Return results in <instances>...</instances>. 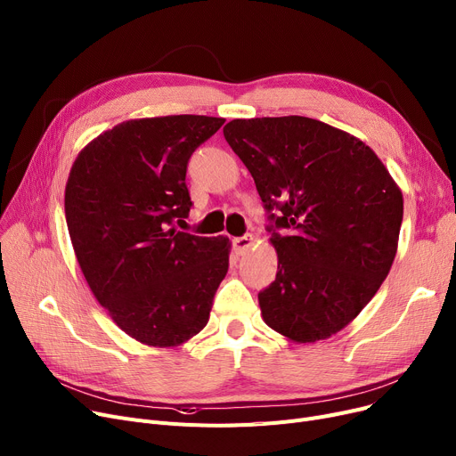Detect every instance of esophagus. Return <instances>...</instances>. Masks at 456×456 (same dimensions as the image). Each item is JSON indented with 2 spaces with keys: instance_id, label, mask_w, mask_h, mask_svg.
Masks as SVG:
<instances>
[{
  "instance_id": "1",
  "label": "esophagus",
  "mask_w": 456,
  "mask_h": 456,
  "mask_svg": "<svg viewBox=\"0 0 456 456\" xmlns=\"http://www.w3.org/2000/svg\"><path fill=\"white\" fill-rule=\"evenodd\" d=\"M253 242H255V238H253V234H244V236H240V238H234V249L240 253V255H244L251 246H253Z\"/></svg>"
}]
</instances>
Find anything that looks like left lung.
Segmentation results:
<instances>
[{
    "instance_id": "left-lung-1",
    "label": "left lung",
    "mask_w": 456,
    "mask_h": 456,
    "mask_svg": "<svg viewBox=\"0 0 456 456\" xmlns=\"http://www.w3.org/2000/svg\"><path fill=\"white\" fill-rule=\"evenodd\" d=\"M270 218L277 275L258 294L262 320L296 344L349 325L397 253L403 194L366 142L305 116L232 119L224 127Z\"/></svg>"
}]
</instances>
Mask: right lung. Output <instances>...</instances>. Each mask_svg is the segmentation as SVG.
I'll return each instance as SVG.
<instances>
[{
  "label": "right lung",
  "instance_id": "right-lung-1",
  "mask_svg": "<svg viewBox=\"0 0 456 456\" xmlns=\"http://www.w3.org/2000/svg\"><path fill=\"white\" fill-rule=\"evenodd\" d=\"M224 122L198 114L127 119L71 164L64 212L79 268L112 322L143 346L196 337L227 275V236L174 225L191 207L188 159Z\"/></svg>",
  "mask_w": 456,
  "mask_h": 456
}]
</instances>
